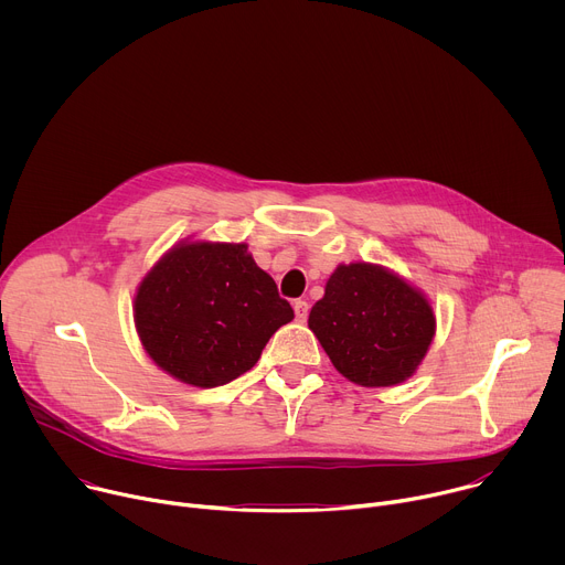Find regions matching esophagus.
Returning a JSON list of instances; mask_svg holds the SVG:
<instances>
[{
	"mask_svg": "<svg viewBox=\"0 0 565 565\" xmlns=\"http://www.w3.org/2000/svg\"><path fill=\"white\" fill-rule=\"evenodd\" d=\"M292 308H295V317H297V321H306V319H308V301L297 299V301L292 303Z\"/></svg>",
	"mask_w": 565,
	"mask_h": 565,
	"instance_id": "obj_1",
	"label": "esophagus"
}]
</instances>
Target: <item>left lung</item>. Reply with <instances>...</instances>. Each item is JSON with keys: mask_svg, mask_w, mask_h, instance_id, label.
I'll list each match as a JSON object with an SVG mask.
<instances>
[{"mask_svg": "<svg viewBox=\"0 0 565 565\" xmlns=\"http://www.w3.org/2000/svg\"><path fill=\"white\" fill-rule=\"evenodd\" d=\"M308 329L347 380L393 386L412 377L427 355L436 317L405 279L362 262L338 266L310 308Z\"/></svg>", "mask_w": 565, "mask_h": 565, "instance_id": "obj_1", "label": "left lung"}]
</instances>
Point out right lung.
Masks as SVG:
<instances>
[{
  "label": "right lung",
  "instance_id": "add662e5",
  "mask_svg": "<svg viewBox=\"0 0 565 565\" xmlns=\"http://www.w3.org/2000/svg\"><path fill=\"white\" fill-rule=\"evenodd\" d=\"M295 317L246 244L192 241L138 286L136 329L147 355L177 380L212 388L250 371Z\"/></svg>",
  "mask_w": 565,
  "mask_h": 565
}]
</instances>
